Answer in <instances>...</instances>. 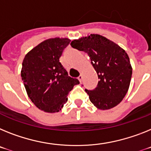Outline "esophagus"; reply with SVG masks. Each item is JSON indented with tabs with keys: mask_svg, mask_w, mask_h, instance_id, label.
<instances>
[{
	"mask_svg": "<svg viewBox=\"0 0 151 151\" xmlns=\"http://www.w3.org/2000/svg\"><path fill=\"white\" fill-rule=\"evenodd\" d=\"M82 79H83V76L80 75L79 77H78V80H79V81L81 82V81H82Z\"/></svg>",
	"mask_w": 151,
	"mask_h": 151,
	"instance_id": "esophagus-1",
	"label": "esophagus"
}]
</instances>
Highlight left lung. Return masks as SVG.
Listing matches in <instances>:
<instances>
[{
    "label": "left lung",
    "instance_id": "obj_1",
    "mask_svg": "<svg viewBox=\"0 0 151 151\" xmlns=\"http://www.w3.org/2000/svg\"><path fill=\"white\" fill-rule=\"evenodd\" d=\"M70 45L87 53L98 76L97 87L93 91L85 90L91 103L102 111L118 105L128 91L132 76V67L126 51L97 34L73 40Z\"/></svg>",
    "mask_w": 151,
    "mask_h": 151
}]
</instances>
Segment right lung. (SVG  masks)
<instances>
[{
    "mask_svg": "<svg viewBox=\"0 0 151 151\" xmlns=\"http://www.w3.org/2000/svg\"><path fill=\"white\" fill-rule=\"evenodd\" d=\"M69 38L44 40L25 55L21 78L27 93L34 104L47 113L59 112L68 101L69 91L79 81L69 77L60 62Z\"/></svg>",
    "mask_w": 151,
    "mask_h": 151,
    "instance_id": "1",
    "label": "right lung"
}]
</instances>
